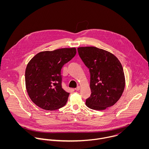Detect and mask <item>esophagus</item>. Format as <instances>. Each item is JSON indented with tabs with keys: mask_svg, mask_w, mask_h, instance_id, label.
<instances>
[{
	"mask_svg": "<svg viewBox=\"0 0 149 149\" xmlns=\"http://www.w3.org/2000/svg\"><path fill=\"white\" fill-rule=\"evenodd\" d=\"M76 91H79L80 90V87L79 86H78L75 89Z\"/></svg>",
	"mask_w": 149,
	"mask_h": 149,
	"instance_id": "34e87169",
	"label": "esophagus"
}]
</instances>
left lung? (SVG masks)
Listing matches in <instances>:
<instances>
[{"label":"left lung","instance_id":"obj_1","mask_svg":"<svg viewBox=\"0 0 149 149\" xmlns=\"http://www.w3.org/2000/svg\"><path fill=\"white\" fill-rule=\"evenodd\" d=\"M79 56L89 69L91 95L86 104L91 109L104 110L114 105L125 87L121 63L113 54L94 47H79Z\"/></svg>","mask_w":149,"mask_h":149}]
</instances>
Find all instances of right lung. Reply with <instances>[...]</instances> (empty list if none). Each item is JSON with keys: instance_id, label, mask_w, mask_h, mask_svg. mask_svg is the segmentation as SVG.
I'll use <instances>...</instances> for the list:
<instances>
[{"instance_id": "1", "label": "right lung", "mask_w": 149, "mask_h": 149, "mask_svg": "<svg viewBox=\"0 0 149 149\" xmlns=\"http://www.w3.org/2000/svg\"><path fill=\"white\" fill-rule=\"evenodd\" d=\"M76 48H61L37 54L25 71L26 88L31 100L39 107L55 110L64 106L69 93L62 87L61 69L76 55Z\"/></svg>"}]
</instances>
